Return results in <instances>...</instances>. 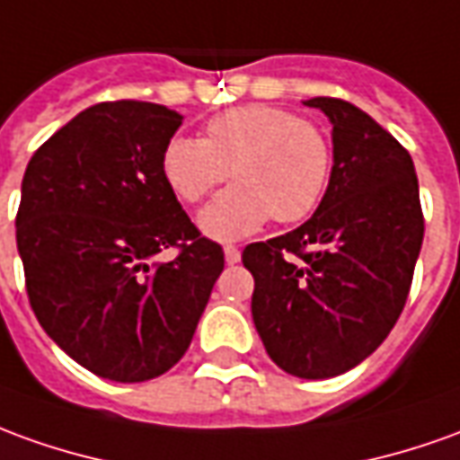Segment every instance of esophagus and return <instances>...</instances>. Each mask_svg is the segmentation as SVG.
<instances>
[{"label": "esophagus", "mask_w": 460, "mask_h": 460, "mask_svg": "<svg viewBox=\"0 0 460 460\" xmlns=\"http://www.w3.org/2000/svg\"><path fill=\"white\" fill-rule=\"evenodd\" d=\"M225 262H227V265L240 262V248H237V245H225Z\"/></svg>", "instance_id": "esophagus-1"}]
</instances>
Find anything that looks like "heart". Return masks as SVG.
<instances>
[{
	"label": "heart",
	"instance_id": "b5f03b06",
	"mask_svg": "<svg viewBox=\"0 0 460 460\" xmlns=\"http://www.w3.org/2000/svg\"><path fill=\"white\" fill-rule=\"evenodd\" d=\"M331 142L288 110L248 104L208 119L202 139L177 135L163 150V177L182 202H199L230 177L199 212V227L217 240L258 230L268 217L297 223L321 205L331 180Z\"/></svg>",
	"mask_w": 460,
	"mask_h": 460
}]
</instances>
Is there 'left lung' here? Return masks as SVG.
Listing matches in <instances>:
<instances>
[{"label":"left lung","instance_id":"8db88e82","mask_svg":"<svg viewBox=\"0 0 460 460\" xmlns=\"http://www.w3.org/2000/svg\"><path fill=\"white\" fill-rule=\"evenodd\" d=\"M332 122V172L308 223L243 250L252 321L297 378H332L394 331L413 283L423 210L413 160L356 104L313 97Z\"/></svg>","mask_w":460,"mask_h":460}]
</instances>
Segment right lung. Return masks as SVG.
<instances>
[{
    "label": "right lung",
    "instance_id": "right-lung-1",
    "mask_svg": "<svg viewBox=\"0 0 460 460\" xmlns=\"http://www.w3.org/2000/svg\"><path fill=\"white\" fill-rule=\"evenodd\" d=\"M182 117L115 100L79 112L31 155L17 248L47 335L100 378L150 381L185 356L223 248L199 233L163 177ZM176 258L160 261L159 252Z\"/></svg>",
    "mask_w": 460,
    "mask_h": 460
}]
</instances>
